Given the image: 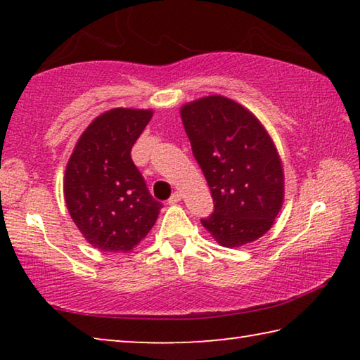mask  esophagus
<instances>
[{"label":"esophagus","mask_w":360,"mask_h":360,"mask_svg":"<svg viewBox=\"0 0 360 360\" xmlns=\"http://www.w3.org/2000/svg\"><path fill=\"white\" fill-rule=\"evenodd\" d=\"M181 198H182V195H181L179 192H174V193L172 195V197H169L168 203H169V205H176V203L181 202Z\"/></svg>","instance_id":"1"}]
</instances>
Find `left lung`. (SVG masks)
I'll return each instance as SVG.
<instances>
[{
    "label": "left lung",
    "instance_id": "1",
    "mask_svg": "<svg viewBox=\"0 0 360 360\" xmlns=\"http://www.w3.org/2000/svg\"><path fill=\"white\" fill-rule=\"evenodd\" d=\"M179 112L214 200L203 227L224 248L259 240L284 203L283 162L271 136L248 108L222 95L186 103Z\"/></svg>",
    "mask_w": 360,
    "mask_h": 360
}]
</instances>
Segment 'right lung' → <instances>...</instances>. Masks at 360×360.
<instances>
[{
    "label": "right lung",
    "instance_id": "add662e5",
    "mask_svg": "<svg viewBox=\"0 0 360 360\" xmlns=\"http://www.w3.org/2000/svg\"><path fill=\"white\" fill-rule=\"evenodd\" d=\"M152 109L114 108L82 131L66 163L65 203L87 243L103 252H130L162 210L131 160Z\"/></svg>",
    "mask_w": 360,
    "mask_h": 360
}]
</instances>
